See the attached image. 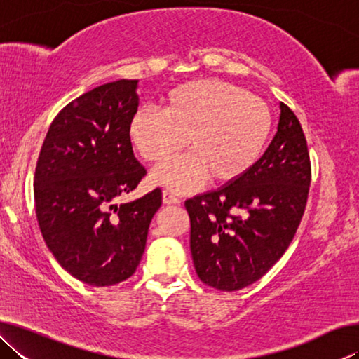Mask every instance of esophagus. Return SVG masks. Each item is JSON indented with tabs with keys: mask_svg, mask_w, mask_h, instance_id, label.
<instances>
[{
	"mask_svg": "<svg viewBox=\"0 0 359 359\" xmlns=\"http://www.w3.org/2000/svg\"><path fill=\"white\" fill-rule=\"evenodd\" d=\"M163 203L165 204H180V199L177 196H174L172 193L169 191H163Z\"/></svg>",
	"mask_w": 359,
	"mask_h": 359,
	"instance_id": "obj_1",
	"label": "esophagus"
}]
</instances>
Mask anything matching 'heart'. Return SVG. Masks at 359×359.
Wrapping results in <instances>:
<instances>
[{
  "instance_id": "b5f03b06",
  "label": "heart",
  "mask_w": 359,
  "mask_h": 359,
  "mask_svg": "<svg viewBox=\"0 0 359 359\" xmlns=\"http://www.w3.org/2000/svg\"><path fill=\"white\" fill-rule=\"evenodd\" d=\"M272 117L263 101L239 85L199 79L174 87L163 111L139 109L128 135L137 154L161 161L185 145L188 154L154 168L151 184L190 193L205 180L229 185L259 161L271 136Z\"/></svg>"
}]
</instances>
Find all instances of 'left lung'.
I'll use <instances>...</instances> for the list:
<instances>
[{
    "mask_svg": "<svg viewBox=\"0 0 359 359\" xmlns=\"http://www.w3.org/2000/svg\"><path fill=\"white\" fill-rule=\"evenodd\" d=\"M311 160L299 120L280 102L274 139L234 184L187 199L198 277L220 291L259 280L293 241L306 209Z\"/></svg>",
    "mask_w": 359,
    "mask_h": 359,
    "instance_id": "obj_1",
    "label": "left lung"
}]
</instances>
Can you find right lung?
Wrapping results in <instances>:
<instances>
[{
	"label": "right lung",
	"mask_w": 359,
	"mask_h": 359,
	"mask_svg": "<svg viewBox=\"0 0 359 359\" xmlns=\"http://www.w3.org/2000/svg\"><path fill=\"white\" fill-rule=\"evenodd\" d=\"M139 81L100 85L69 102L42 144L34 174L38 223L48 250L72 277L111 287L135 274L161 190L115 199L145 175L128 135Z\"/></svg>",
	"instance_id": "add662e5"
}]
</instances>
